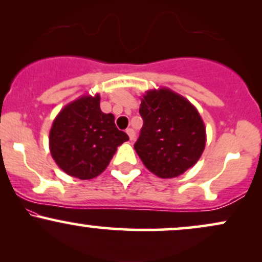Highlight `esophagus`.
<instances>
[{
    "label": "esophagus",
    "mask_w": 262,
    "mask_h": 262,
    "mask_svg": "<svg viewBox=\"0 0 262 262\" xmlns=\"http://www.w3.org/2000/svg\"><path fill=\"white\" fill-rule=\"evenodd\" d=\"M127 134L129 135V139H130V140H134V139H135V132H134V129L128 128V129H127Z\"/></svg>",
    "instance_id": "esophagus-1"
}]
</instances>
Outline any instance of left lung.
Returning <instances> with one entry per match:
<instances>
[{
	"label": "left lung",
	"mask_w": 262,
	"mask_h": 262,
	"mask_svg": "<svg viewBox=\"0 0 262 262\" xmlns=\"http://www.w3.org/2000/svg\"><path fill=\"white\" fill-rule=\"evenodd\" d=\"M144 124L134 149L150 172L173 179L194 166L206 146V127L197 108L167 87L143 95Z\"/></svg>",
	"instance_id": "left-lung-1"
}]
</instances>
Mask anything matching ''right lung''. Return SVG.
Returning a JSON list of instances; mask_svg holds the SVG:
<instances>
[{"label":"right lung","mask_w":262,"mask_h":262,"mask_svg":"<svg viewBox=\"0 0 262 262\" xmlns=\"http://www.w3.org/2000/svg\"><path fill=\"white\" fill-rule=\"evenodd\" d=\"M100 95H83L60 111L49 133L50 154L69 176L91 180L101 175L121 144L129 140L100 108Z\"/></svg>","instance_id":"obj_1"}]
</instances>
